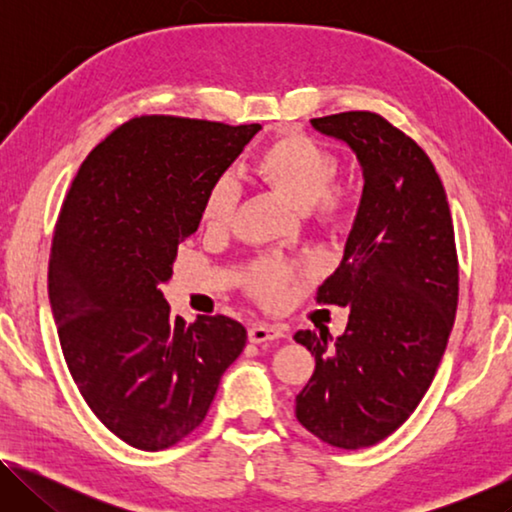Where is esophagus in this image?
Segmentation results:
<instances>
[{"label": "esophagus", "instance_id": "obj_1", "mask_svg": "<svg viewBox=\"0 0 512 512\" xmlns=\"http://www.w3.org/2000/svg\"><path fill=\"white\" fill-rule=\"evenodd\" d=\"M284 336V329L277 325H268V323H259L248 329V339L250 343H266V341H277Z\"/></svg>", "mask_w": 512, "mask_h": 512}]
</instances>
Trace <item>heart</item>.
Returning a JSON list of instances; mask_svg holds the SVG:
<instances>
[{"label":"heart","mask_w":512,"mask_h":512,"mask_svg":"<svg viewBox=\"0 0 512 512\" xmlns=\"http://www.w3.org/2000/svg\"><path fill=\"white\" fill-rule=\"evenodd\" d=\"M255 169L266 183L287 196L298 210H314L320 221L339 223L350 212L348 189L332 185L339 171L336 155L309 135H287L259 155ZM241 187L232 173H221L207 187L201 216L210 228H228L235 219ZM293 277L287 264L259 262L248 277V289L259 300L275 302Z\"/></svg>","instance_id":"obj_1"}]
</instances>
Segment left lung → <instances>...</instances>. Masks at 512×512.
Wrapping results in <instances>:
<instances>
[{
    "label": "left lung",
    "mask_w": 512,
    "mask_h": 512,
    "mask_svg": "<svg viewBox=\"0 0 512 512\" xmlns=\"http://www.w3.org/2000/svg\"><path fill=\"white\" fill-rule=\"evenodd\" d=\"M357 153L363 194L343 262L318 287L350 307L345 332L300 329L316 370L296 418L323 443L361 449L402 427L427 393L452 332L458 257L445 187L429 155L368 110L311 119Z\"/></svg>",
    "instance_id": "left-lung-1"
}]
</instances>
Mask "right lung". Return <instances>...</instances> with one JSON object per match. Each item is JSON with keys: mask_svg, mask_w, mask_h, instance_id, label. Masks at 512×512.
Returning a JSON list of instances; mask_svg holds the SVG:
<instances>
[{"mask_svg": "<svg viewBox=\"0 0 512 512\" xmlns=\"http://www.w3.org/2000/svg\"><path fill=\"white\" fill-rule=\"evenodd\" d=\"M259 128L128 119L83 160L60 207L49 255L60 348L92 413L137 449L189 436L246 345L228 316L173 320L160 287L198 230L207 187Z\"/></svg>", "mask_w": 512, "mask_h": 512, "instance_id": "1", "label": "right lung"}]
</instances>
